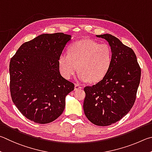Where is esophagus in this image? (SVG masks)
<instances>
[{
  "instance_id": "34e87169",
  "label": "esophagus",
  "mask_w": 152,
  "mask_h": 152,
  "mask_svg": "<svg viewBox=\"0 0 152 152\" xmlns=\"http://www.w3.org/2000/svg\"><path fill=\"white\" fill-rule=\"evenodd\" d=\"M83 88V87L81 85L79 84H75V90H78V89H81Z\"/></svg>"
}]
</instances>
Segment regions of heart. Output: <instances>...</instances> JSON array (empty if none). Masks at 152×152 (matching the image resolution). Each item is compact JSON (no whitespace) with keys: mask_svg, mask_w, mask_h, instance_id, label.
Instances as JSON below:
<instances>
[{"mask_svg":"<svg viewBox=\"0 0 152 152\" xmlns=\"http://www.w3.org/2000/svg\"><path fill=\"white\" fill-rule=\"evenodd\" d=\"M112 61L113 52L110 45L82 39L71 45L69 53L60 55L58 65L61 73L66 79H71L79 68V80L95 83L106 75Z\"/></svg>","mask_w":152,"mask_h":152,"instance_id":"b5f03b06","label":"heart"}]
</instances>
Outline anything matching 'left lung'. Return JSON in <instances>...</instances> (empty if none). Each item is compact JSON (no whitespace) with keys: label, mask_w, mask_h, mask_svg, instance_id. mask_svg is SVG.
I'll return each mask as SVG.
<instances>
[{"label":"left lung","mask_w":152,"mask_h":152,"mask_svg":"<svg viewBox=\"0 0 152 152\" xmlns=\"http://www.w3.org/2000/svg\"><path fill=\"white\" fill-rule=\"evenodd\" d=\"M109 42L113 61L107 73L99 82L84 88L85 115L96 126H107L124 118L136 98L141 69L135 53L110 34L97 35Z\"/></svg>","instance_id":"left-lung-1"}]
</instances>
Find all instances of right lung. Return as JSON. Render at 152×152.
I'll use <instances>...</instances> for the list:
<instances>
[{
  "label": "right lung",
  "instance_id": "add662e5",
  "mask_svg": "<svg viewBox=\"0 0 152 152\" xmlns=\"http://www.w3.org/2000/svg\"><path fill=\"white\" fill-rule=\"evenodd\" d=\"M71 36L42 34L23 43L10 59L12 100L23 115L37 124H49L63 112L65 97L74 84L61 76L58 58Z\"/></svg>",
  "mask_w": 152,
  "mask_h": 152
}]
</instances>
